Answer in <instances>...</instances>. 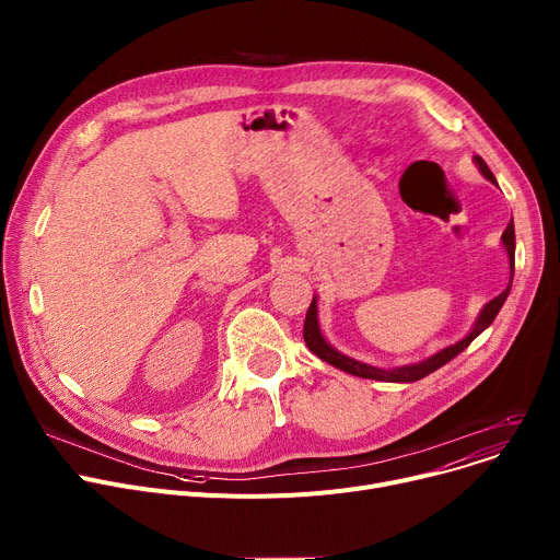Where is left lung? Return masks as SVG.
Segmentation results:
<instances>
[{"label": "left lung", "mask_w": 560, "mask_h": 560, "mask_svg": "<svg viewBox=\"0 0 560 560\" xmlns=\"http://www.w3.org/2000/svg\"><path fill=\"white\" fill-rule=\"evenodd\" d=\"M475 166L479 168V173L491 179L493 184H498L495 175L491 173V168L487 166V162H483L479 155L472 158ZM502 245L506 249V256H509V285L495 296V300H491L487 306H483L472 324V328L464 335V338L451 347H445L436 353H432L430 358L425 360H419V362H409V364H400V366H394V369H383V366H374V364H366L362 360H355L342 351H338L335 347L328 345V340L324 338L322 332V326H319V311H317V294L313 296L311 302V308L306 313V322H304V340H306V347L317 355L322 358L324 362L338 366L342 371H347V374L351 376H358V378H369V381H383V383H417L425 376H430L432 371H436L439 366H443L445 362H451L455 355H459L475 338L481 332L487 330L493 319L498 317L500 308L504 306L506 296L511 292V283H513V270H515V230H513V218L506 225L504 234H502Z\"/></svg>", "instance_id": "left-lung-1"}]
</instances>
